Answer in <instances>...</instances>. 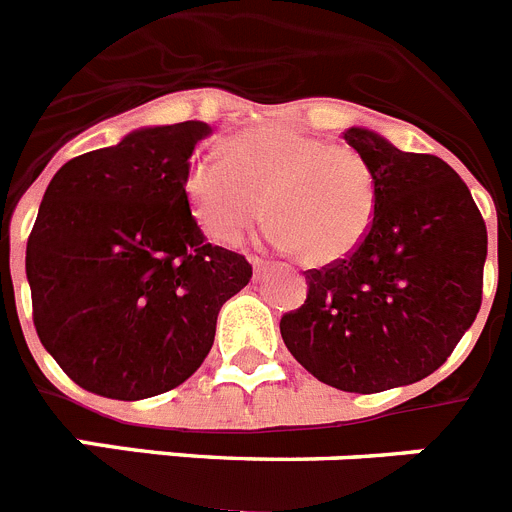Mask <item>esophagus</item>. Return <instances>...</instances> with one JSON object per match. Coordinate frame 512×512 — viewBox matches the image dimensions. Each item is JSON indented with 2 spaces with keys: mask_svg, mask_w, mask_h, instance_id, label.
I'll return each mask as SVG.
<instances>
[{
  "mask_svg": "<svg viewBox=\"0 0 512 512\" xmlns=\"http://www.w3.org/2000/svg\"><path fill=\"white\" fill-rule=\"evenodd\" d=\"M252 270H255V275L260 278V275L267 270V262L260 260V257H252Z\"/></svg>",
  "mask_w": 512,
  "mask_h": 512,
  "instance_id": "esophagus-1",
  "label": "esophagus"
}]
</instances>
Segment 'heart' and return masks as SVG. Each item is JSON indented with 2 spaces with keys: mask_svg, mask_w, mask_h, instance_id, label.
Returning a JSON list of instances; mask_svg holds the SVG:
<instances>
[{
  "mask_svg": "<svg viewBox=\"0 0 512 512\" xmlns=\"http://www.w3.org/2000/svg\"><path fill=\"white\" fill-rule=\"evenodd\" d=\"M186 196L206 237L237 245L262 216L280 250L308 265H334L370 234L377 181L349 145H329L285 124H262L227 142V160H193Z\"/></svg>",
  "mask_w": 512,
  "mask_h": 512,
  "instance_id": "heart-1",
  "label": "heart"
}]
</instances>
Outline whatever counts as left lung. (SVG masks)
Instances as JSON below:
<instances>
[{"label":"left lung","instance_id":"left-lung-1","mask_svg":"<svg viewBox=\"0 0 512 512\" xmlns=\"http://www.w3.org/2000/svg\"><path fill=\"white\" fill-rule=\"evenodd\" d=\"M342 137L375 173V222L352 255L308 270L306 301L283 313L280 334L316 380L370 395L439 370L477 319L487 227L441 158L362 127Z\"/></svg>","mask_w":512,"mask_h":512}]
</instances>
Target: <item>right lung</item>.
<instances>
[{"mask_svg":"<svg viewBox=\"0 0 512 512\" xmlns=\"http://www.w3.org/2000/svg\"><path fill=\"white\" fill-rule=\"evenodd\" d=\"M206 122L142 127L68 160L27 239L32 321L76 385L142 400L186 382L219 308L245 288V255L206 242L186 196Z\"/></svg>","mask_w":512,"mask_h":512,"instance_id":"1","label":"right lung"}]
</instances>
